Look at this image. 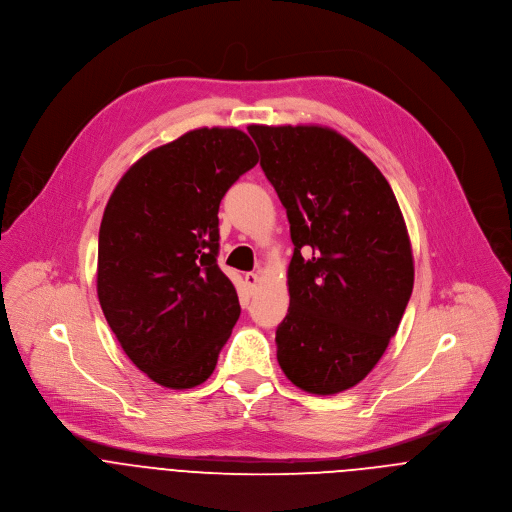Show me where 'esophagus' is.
I'll list each match as a JSON object with an SVG mask.
<instances>
[{
    "label": "esophagus",
    "mask_w": 512,
    "mask_h": 512,
    "mask_svg": "<svg viewBox=\"0 0 512 512\" xmlns=\"http://www.w3.org/2000/svg\"><path fill=\"white\" fill-rule=\"evenodd\" d=\"M245 283H247V287H249V289H255V287H257V283H259V273H255V271L245 273Z\"/></svg>",
    "instance_id": "obj_1"
}]
</instances>
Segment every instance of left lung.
Instances as JSON below:
<instances>
[{"label": "left lung", "mask_w": 512, "mask_h": 512, "mask_svg": "<svg viewBox=\"0 0 512 512\" xmlns=\"http://www.w3.org/2000/svg\"><path fill=\"white\" fill-rule=\"evenodd\" d=\"M295 245L277 361L313 395L361 383L397 333L413 293V251L377 165L321 125H249Z\"/></svg>", "instance_id": "obj_1"}]
</instances>
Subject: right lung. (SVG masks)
Segmentation results:
<instances>
[{"mask_svg": "<svg viewBox=\"0 0 512 512\" xmlns=\"http://www.w3.org/2000/svg\"><path fill=\"white\" fill-rule=\"evenodd\" d=\"M259 161L247 133L201 127L135 161L103 211L97 297L121 349L151 381L211 377L239 315L217 265L219 203Z\"/></svg>", "mask_w": 512, "mask_h": 512, "instance_id": "obj_1", "label": "right lung"}]
</instances>
